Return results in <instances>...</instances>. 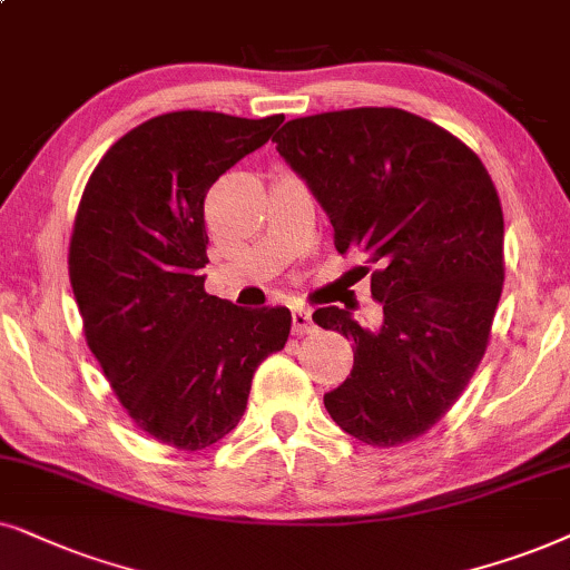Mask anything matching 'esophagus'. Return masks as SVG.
Returning <instances> with one entry per match:
<instances>
[{"label":"esophagus","instance_id":"1","mask_svg":"<svg viewBox=\"0 0 570 570\" xmlns=\"http://www.w3.org/2000/svg\"><path fill=\"white\" fill-rule=\"evenodd\" d=\"M292 331L297 333V336H305V333L315 331L313 313H309L307 307H294L292 309Z\"/></svg>","mask_w":570,"mask_h":570}]
</instances>
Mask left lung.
I'll return each instance as SVG.
<instances>
[{
  "label": "left lung",
  "instance_id": "left-lung-1",
  "mask_svg": "<svg viewBox=\"0 0 570 570\" xmlns=\"http://www.w3.org/2000/svg\"><path fill=\"white\" fill-rule=\"evenodd\" d=\"M273 142L328 214L338 253L373 265L383 307L375 328L336 305L313 313L354 341L352 375L323 404L362 443H409L449 412L488 348L503 292L495 185L474 150L404 109L292 119Z\"/></svg>",
  "mask_w": 570,
  "mask_h": 570
}]
</instances>
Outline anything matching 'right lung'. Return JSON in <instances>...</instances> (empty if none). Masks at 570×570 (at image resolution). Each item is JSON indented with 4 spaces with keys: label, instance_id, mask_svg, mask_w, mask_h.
Wrapping results in <instances>:
<instances>
[{
    "label": "right lung",
    "instance_id": "obj_1",
    "mask_svg": "<svg viewBox=\"0 0 570 570\" xmlns=\"http://www.w3.org/2000/svg\"><path fill=\"white\" fill-rule=\"evenodd\" d=\"M281 121L161 114L114 142L82 189L70 284L88 346L135 424L179 451L237 428L257 364L289 338V309L237 307L203 276L210 185Z\"/></svg>",
    "mask_w": 570,
    "mask_h": 570
}]
</instances>
